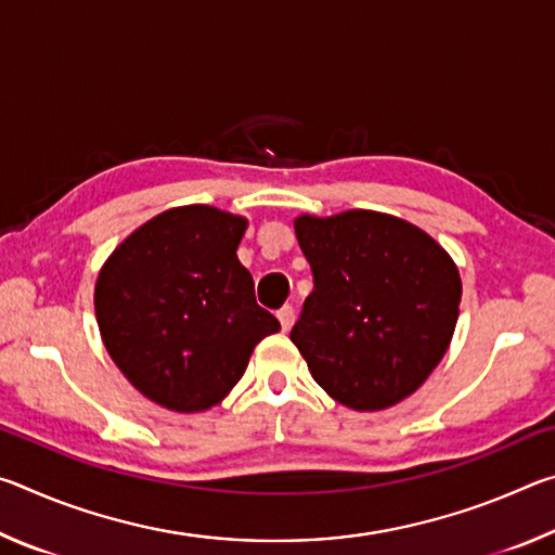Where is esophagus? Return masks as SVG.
Returning <instances> with one entry per match:
<instances>
[{
    "label": "esophagus",
    "mask_w": 555,
    "mask_h": 555,
    "mask_svg": "<svg viewBox=\"0 0 555 555\" xmlns=\"http://www.w3.org/2000/svg\"><path fill=\"white\" fill-rule=\"evenodd\" d=\"M276 318H279V323H281V331L288 333V331H291V325H294V308H291V306L279 308Z\"/></svg>",
    "instance_id": "esophagus-1"
}]
</instances>
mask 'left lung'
<instances>
[{"label": "left lung", "instance_id": "1", "mask_svg": "<svg viewBox=\"0 0 555 555\" xmlns=\"http://www.w3.org/2000/svg\"><path fill=\"white\" fill-rule=\"evenodd\" d=\"M296 240L313 271L291 343L313 379L354 411L411 397L453 340L463 284L448 251L387 212L298 215Z\"/></svg>", "mask_w": 555, "mask_h": 555}]
</instances>
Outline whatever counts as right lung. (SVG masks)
I'll return each instance as SVG.
<instances>
[{
    "label": "right lung",
    "instance_id": "obj_1",
    "mask_svg": "<svg viewBox=\"0 0 555 555\" xmlns=\"http://www.w3.org/2000/svg\"><path fill=\"white\" fill-rule=\"evenodd\" d=\"M247 224L212 205H181L137 228L100 269L102 343L158 406L208 411L242 379L257 343L279 333L237 259Z\"/></svg>",
    "mask_w": 555,
    "mask_h": 555
}]
</instances>
